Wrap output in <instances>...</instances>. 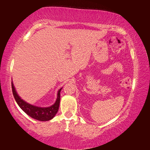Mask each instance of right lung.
<instances>
[{"label": "right lung", "mask_w": 150, "mask_h": 150, "mask_svg": "<svg viewBox=\"0 0 150 150\" xmlns=\"http://www.w3.org/2000/svg\"><path fill=\"white\" fill-rule=\"evenodd\" d=\"M11 86H12L13 96H14L17 104L27 115L34 119L41 120V121H47V120H51L59 110L60 100H61L60 92H61V89L58 91V97L54 104H53L50 107H48V108H40V107L32 106L21 100L17 95L13 83H11Z\"/></svg>", "instance_id": "1"}]
</instances>
